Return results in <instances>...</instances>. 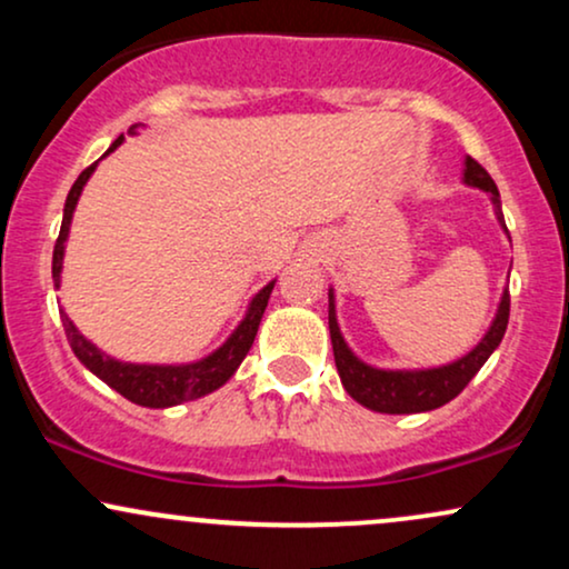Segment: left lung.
I'll use <instances>...</instances> for the list:
<instances>
[{
  "label": "left lung",
  "mask_w": 569,
  "mask_h": 569,
  "mask_svg": "<svg viewBox=\"0 0 569 569\" xmlns=\"http://www.w3.org/2000/svg\"><path fill=\"white\" fill-rule=\"evenodd\" d=\"M462 181H466L468 187H479L492 194L495 213H498L502 230H506L500 208V192L498 187H495L492 176H489L473 158H466ZM508 312H511V293L502 291L498 316H495L485 339H481L468 356H462L460 361H452L439 369H375L369 367V363H363L361 358L352 356L348 342H345L337 323L335 291L329 289V331L339 380H342L345 390H348L361 407H367L371 411H382V415H415V411L439 409L443 403L452 401L455 396H460L462 388L476 377V371L485 367L487 358L492 356L495 348L500 345L502 335H506Z\"/></svg>",
  "instance_id": "obj_1"
}]
</instances>
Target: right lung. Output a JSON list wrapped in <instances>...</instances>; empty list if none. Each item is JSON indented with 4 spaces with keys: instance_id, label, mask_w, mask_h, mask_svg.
<instances>
[{
    "instance_id": "obj_1",
    "label": "right lung",
    "mask_w": 569,
    "mask_h": 569,
    "mask_svg": "<svg viewBox=\"0 0 569 569\" xmlns=\"http://www.w3.org/2000/svg\"><path fill=\"white\" fill-rule=\"evenodd\" d=\"M130 133H136V126H130ZM122 143V136L117 139L112 147L107 149L114 152L117 147ZM98 162H93L90 168H84L80 173V179L74 181L69 189L67 206H63V221H61V232H58L56 248H53V280L56 286H61V267H63V246H67L69 238V224H71V213H74L77 200H80L82 187L88 184L90 173L96 171ZM272 283H267L257 297L251 299L248 305L246 318L240 321L238 329L232 331L230 339L221 345L219 350H213L211 356H206L202 361L194 363H179V367H149V363H122L114 361L112 356L101 352L93 342H88L77 326L69 321V316L63 312V331H67V339L74 350V356L80 358L82 367H88L98 380H103L109 388H114L117 393L126 396L128 401L139 403V407H149V409H166V407H176V403L184 401H194V398L213 393V390L221 388L230 377L234 375V369L243 363L246 352L251 350L253 337H257L259 323H262L267 299H270Z\"/></svg>"
}]
</instances>
